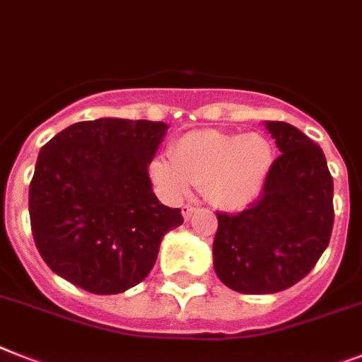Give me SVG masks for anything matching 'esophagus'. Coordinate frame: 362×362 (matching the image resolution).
<instances>
[{
    "mask_svg": "<svg viewBox=\"0 0 362 362\" xmlns=\"http://www.w3.org/2000/svg\"><path fill=\"white\" fill-rule=\"evenodd\" d=\"M194 213H196V207H192V205H183V216H185V220H190Z\"/></svg>",
    "mask_w": 362,
    "mask_h": 362,
    "instance_id": "1",
    "label": "esophagus"
}]
</instances>
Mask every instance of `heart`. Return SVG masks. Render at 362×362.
<instances>
[{
  "label": "heart",
  "instance_id": "obj_1",
  "mask_svg": "<svg viewBox=\"0 0 362 362\" xmlns=\"http://www.w3.org/2000/svg\"><path fill=\"white\" fill-rule=\"evenodd\" d=\"M172 160L151 163V175L172 198H185L190 187L203 192L216 207L238 211L261 194L270 174L274 149L259 133L192 131L170 148Z\"/></svg>",
  "mask_w": 362,
  "mask_h": 362
}]
</instances>
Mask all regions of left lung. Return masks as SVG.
Listing matches in <instances>:
<instances>
[{
  "label": "left lung",
  "instance_id": "left-lung-1",
  "mask_svg": "<svg viewBox=\"0 0 362 362\" xmlns=\"http://www.w3.org/2000/svg\"><path fill=\"white\" fill-rule=\"evenodd\" d=\"M281 155L262 194L238 214L216 213L214 272L242 294H274L303 279L333 231V177L324 151L286 122H267Z\"/></svg>",
  "mask_w": 362,
  "mask_h": 362
}]
</instances>
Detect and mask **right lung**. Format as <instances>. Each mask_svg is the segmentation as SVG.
Returning a JSON list of instances; mask_svg holds the SVG:
<instances>
[{
    "mask_svg": "<svg viewBox=\"0 0 362 362\" xmlns=\"http://www.w3.org/2000/svg\"><path fill=\"white\" fill-rule=\"evenodd\" d=\"M166 129L149 120L77 122L40 149L29 216L57 276L92 294H120L146 279L164 235L183 223L148 174Z\"/></svg>",
    "mask_w": 362,
    "mask_h": 362,
    "instance_id": "obj_1",
    "label": "right lung"
}]
</instances>
